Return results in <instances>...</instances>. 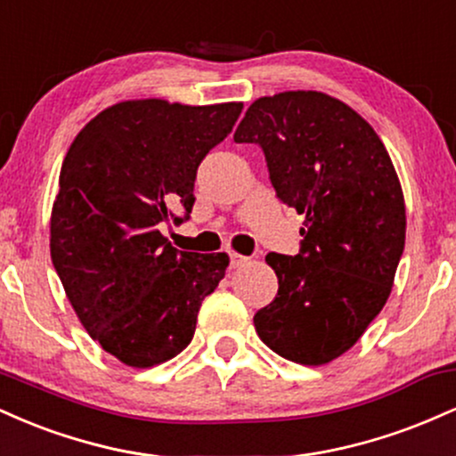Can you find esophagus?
Listing matches in <instances>:
<instances>
[{
    "mask_svg": "<svg viewBox=\"0 0 456 456\" xmlns=\"http://www.w3.org/2000/svg\"><path fill=\"white\" fill-rule=\"evenodd\" d=\"M229 261H232V268H240V265L248 264V257H244V255H238V253H229Z\"/></svg>",
    "mask_w": 456,
    "mask_h": 456,
    "instance_id": "obj_1",
    "label": "esophagus"
}]
</instances>
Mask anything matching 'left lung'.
I'll return each mask as SVG.
<instances>
[{
  "instance_id": "obj_1",
  "label": "left lung",
  "mask_w": 456,
  "mask_h": 456,
  "mask_svg": "<svg viewBox=\"0 0 456 456\" xmlns=\"http://www.w3.org/2000/svg\"><path fill=\"white\" fill-rule=\"evenodd\" d=\"M233 141L264 150L276 197L306 216L300 253L265 257L279 294L255 330L291 362H332L379 315L405 248L395 165L370 124L322 92L259 98Z\"/></svg>"
}]
</instances>
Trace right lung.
I'll use <instances>...</instances> for the list:
<instances>
[{"label":"right lung","mask_w":456,"mask_h":456,"mask_svg":"<svg viewBox=\"0 0 456 456\" xmlns=\"http://www.w3.org/2000/svg\"><path fill=\"white\" fill-rule=\"evenodd\" d=\"M240 113L242 102H118L61 162L51 259L83 328L119 362L148 369L180 354L224 276L227 255L177 250L160 229L188 221L199 165Z\"/></svg>","instance_id":"right-lung-1"}]
</instances>
